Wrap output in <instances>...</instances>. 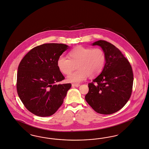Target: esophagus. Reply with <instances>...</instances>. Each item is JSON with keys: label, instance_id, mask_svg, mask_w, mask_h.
I'll use <instances>...</instances> for the list:
<instances>
[{"label": "esophagus", "instance_id": "34e87169", "mask_svg": "<svg viewBox=\"0 0 149 149\" xmlns=\"http://www.w3.org/2000/svg\"><path fill=\"white\" fill-rule=\"evenodd\" d=\"M80 86V84H72V86H74V87H79Z\"/></svg>", "mask_w": 149, "mask_h": 149}]
</instances>
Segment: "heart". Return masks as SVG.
<instances>
[{
    "mask_svg": "<svg viewBox=\"0 0 149 149\" xmlns=\"http://www.w3.org/2000/svg\"><path fill=\"white\" fill-rule=\"evenodd\" d=\"M69 56L70 58L60 56L57 66L60 72L68 75L77 65L78 70L67 77V80L70 83H80L88 76L93 77L98 75L102 71L106 62L105 54L100 48L79 46L69 52Z\"/></svg>",
    "mask_w": 149,
    "mask_h": 149,
    "instance_id": "1",
    "label": "heart"
}]
</instances>
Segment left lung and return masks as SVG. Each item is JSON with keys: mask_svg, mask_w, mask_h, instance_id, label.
Listing matches in <instances>:
<instances>
[{"mask_svg": "<svg viewBox=\"0 0 149 149\" xmlns=\"http://www.w3.org/2000/svg\"><path fill=\"white\" fill-rule=\"evenodd\" d=\"M104 52L106 62L100 74L88 84L85 99L96 113L109 115L125 106L131 96L134 80L131 66L118 48L105 40L91 44Z\"/></svg>", "mask_w": 149, "mask_h": 149, "instance_id": "left-lung-1", "label": "left lung"}]
</instances>
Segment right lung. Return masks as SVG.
<instances>
[{
	"mask_svg": "<svg viewBox=\"0 0 149 149\" xmlns=\"http://www.w3.org/2000/svg\"><path fill=\"white\" fill-rule=\"evenodd\" d=\"M69 46L44 44L33 48L21 60L18 68L17 89L21 101L30 112L46 117L62 105L71 84H55L65 77L57 60Z\"/></svg>",
	"mask_w": 149,
	"mask_h": 149,
	"instance_id": "obj_1",
	"label": "right lung"
}]
</instances>
